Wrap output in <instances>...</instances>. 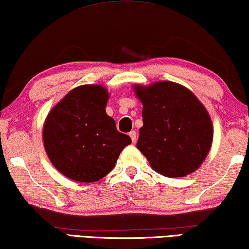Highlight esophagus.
Returning <instances> with one entry per match:
<instances>
[{"mask_svg":"<svg viewBox=\"0 0 249 249\" xmlns=\"http://www.w3.org/2000/svg\"><path fill=\"white\" fill-rule=\"evenodd\" d=\"M129 137H130V139H131V142H136V139H137V132H136L135 130L130 131V132H129Z\"/></svg>","mask_w":249,"mask_h":249,"instance_id":"1","label":"esophagus"}]
</instances>
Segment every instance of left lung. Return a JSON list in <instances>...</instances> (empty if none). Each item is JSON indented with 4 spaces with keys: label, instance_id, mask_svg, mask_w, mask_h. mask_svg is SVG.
<instances>
[{
    "label": "left lung",
    "instance_id": "1",
    "mask_svg": "<svg viewBox=\"0 0 249 249\" xmlns=\"http://www.w3.org/2000/svg\"><path fill=\"white\" fill-rule=\"evenodd\" d=\"M142 104L137 148L152 169L169 178L190 175L202 165L213 142L209 112L192 90L173 81L135 85Z\"/></svg>",
    "mask_w": 249,
    "mask_h": 249
}]
</instances>
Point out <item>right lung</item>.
Returning a JSON list of instances; mask_svg holds the SVG:
<instances>
[{"label": "right lung", "instance_id": "1", "mask_svg": "<svg viewBox=\"0 0 249 249\" xmlns=\"http://www.w3.org/2000/svg\"><path fill=\"white\" fill-rule=\"evenodd\" d=\"M110 97L101 85L71 89L49 112L43 125V142L50 161L64 177L77 182H94L110 173L129 136L117 130L105 111Z\"/></svg>", "mask_w": 249, "mask_h": 249}]
</instances>
